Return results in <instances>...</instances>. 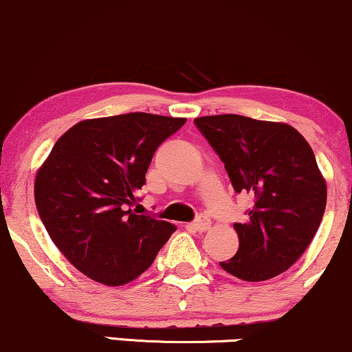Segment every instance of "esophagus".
<instances>
[{
	"instance_id": "34e87169",
	"label": "esophagus",
	"mask_w": 352,
	"mask_h": 352,
	"mask_svg": "<svg viewBox=\"0 0 352 352\" xmlns=\"http://www.w3.org/2000/svg\"><path fill=\"white\" fill-rule=\"evenodd\" d=\"M189 226L192 228V230H195V231L204 232V231H208V230H210V226H212V221H210L207 217H202V218H199L197 221L190 223Z\"/></svg>"
}]
</instances>
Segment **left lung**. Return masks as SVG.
<instances>
[{"label": "left lung", "instance_id": "obj_1", "mask_svg": "<svg viewBox=\"0 0 352 352\" xmlns=\"http://www.w3.org/2000/svg\"><path fill=\"white\" fill-rule=\"evenodd\" d=\"M225 163L236 192L254 195L249 220L236 223L239 249L220 262L244 281H265L298 260L320 226L327 182L304 135L286 122L241 115L195 118Z\"/></svg>", "mask_w": 352, "mask_h": 352}]
</instances>
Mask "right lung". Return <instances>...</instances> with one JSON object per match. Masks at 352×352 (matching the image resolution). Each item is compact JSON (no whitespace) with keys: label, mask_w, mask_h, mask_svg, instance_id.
I'll return each mask as SVG.
<instances>
[{"label":"right lung","mask_w":352,"mask_h":352,"mask_svg":"<svg viewBox=\"0 0 352 352\" xmlns=\"http://www.w3.org/2000/svg\"><path fill=\"white\" fill-rule=\"evenodd\" d=\"M184 122L150 113L84 120L59 137L36 171L38 215L54 245L90 280L127 285L176 231L132 205L155 150Z\"/></svg>","instance_id":"add662e5"}]
</instances>
